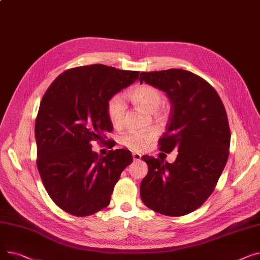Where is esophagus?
Listing matches in <instances>:
<instances>
[{
    "mask_svg": "<svg viewBox=\"0 0 260 260\" xmlns=\"http://www.w3.org/2000/svg\"><path fill=\"white\" fill-rule=\"evenodd\" d=\"M133 159L134 161H139L141 160V155L139 153H133Z\"/></svg>",
    "mask_w": 260,
    "mask_h": 260,
    "instance_id": "obj_1",
    "label": "esophagus"
}]
</instances>
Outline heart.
Segmentation results:
<instances>
[{
  "label": "heart",
  "instance_id": "obj_1",
  "mask_svg": "<svg viewBox=\"0 0 260 260\" xmlns=\"http://www.w3.org/2000/svg\"><path fill=\"white\" fill-rule=\"evenodd\" d=\"M127 97L131 102L145 112L151 113L152 117L158 122H166L169 118L167 108L160 105L165 101V94L157 87L149 84H141L133 88ZM125 105L119 95H113L106 103V115L115 127L122 125L124 118ZM158 136V132L154 128L143 131H132L122 139V143L133 151H144Z\"/></svg>",
  "mask_w": 260,
  "mask_h": 260
}]
</instances>
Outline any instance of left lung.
Wrapping results in <instances>:
<instances>
[{
    "mask_svg": "<svg viewBox=\"0 0 260 260\" xmlns=\"http://www.w3.org/2000/svg\"><path fill=\"white\" fill-rule=\"evenodd\" d=\"M146 82L166 91L172 102L160 151L178 152L174 163L144 155L148 173L140 185L147 208L171 217L200 208L211 196L226 165L231 132L224 105L203 78L184 71L141 73Z\"/></svg>",
    "mask_w": 260,
    "mask_h": 260,
    "instance_id": "1",
    "label": "left lung"
}]
</instances>
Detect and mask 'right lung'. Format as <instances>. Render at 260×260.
Instances as JSON below:
<instances>
[{
  "label": "right lung",
  "instance_id": "1",
  "mask_svg": "<svg viewBox=\"0 0 260 260\" xmlns=\"http://www.w3.org/2000/svg\"><path fill=\"white\" fill-rule=\"evenodd\" d=\"M139 74L103 64L79 66L59 75L44 93L35 124L37 167L49 197L66 213L85 217L105 209L133 162L127 149L99 157L90 143L113 131L106 103Z\"/></svg>",
  "mask_w": 260,
  "mask_h": 260
}]
</instances>
